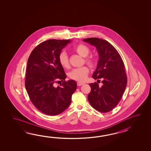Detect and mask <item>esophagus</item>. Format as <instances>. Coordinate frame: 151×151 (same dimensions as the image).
Wrapping results in <instances>:
<instances>
[{"instance_id":"34e87169","label":"esophagus","mask_w":151,"mask_h":151,"mask_svg":"<svg viewBox=\"0 0 151 151\" xmlns=\"http://www.w3.org/2000/svg\"><path fill=\"white\" fill-rule=\"evenodd\" d=\"M83 85V83H80V82H78L77 83V85L78 86H81V85Z\"/></svg>"}]
</instances>
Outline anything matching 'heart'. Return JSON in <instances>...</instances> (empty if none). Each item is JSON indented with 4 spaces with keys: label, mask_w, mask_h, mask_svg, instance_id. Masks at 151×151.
Listing matches in <instances>:
<instances>
[{
    "label": "heart",
    "mask_w": 151,
    "mask_h": 151,
    "mask_svg": "<svg viewBox=\"0 0 151 151\" xmlns=\"http://www.w3.org/2000/svg\"><path fill=\"white\" fill-rule=\"evenodd\" d=\"M74 51L81 56L83 57H86L90 53V49L86 45L80 44L74 47ZM58 60L62 67L65 68H68L70 67L68 57L65 52H61L59 54L58 57ZM85 61L90 66H93L95 63L94 58L91 57H87L85 59ZM89 71V68L87 66L76 68L73 69L68 73V77L73 80H76L79 82H83L86 80Z\"/></svg>",
    "instance_id": "heart-1"
}]
</instances>
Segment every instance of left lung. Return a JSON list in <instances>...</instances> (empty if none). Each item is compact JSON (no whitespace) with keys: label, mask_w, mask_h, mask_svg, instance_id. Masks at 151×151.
<instances>
[{"label":"left lung","mask_w":151,"mask_h":151,"mask_svg":"<svg viewBox=\"0 0 151 151\" xmlns=\"http://www.w3.org/2000/svg\"><path fill=\"white\" fill-rule=\"evenodd\" d=\"M96 47L99 59L92 78L103 79V85L90 83L88 95L91 105L96 111L106 113L112 110L122 98L127 83L125 65L118 52L109 42L97 38L84 39Z\"/></svg>","instance_id":"left-lung-1"}]
</instances>
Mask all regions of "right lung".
Listing matches in <instances>:
<instances>
[{
  "label": "right lung",
  "mask_w": 151,
  "mask_h": 151,
  "mask_svg": "<svg viewBox=\"0 0 151 151\" xmlns=\"http://www.w3.org/2000/svg\"><path fill=\"white\" fill-rule=\"evenodd\" d=\"M70 42L57 39L43 42L33 49L27 61L26 90L32 104L47 115L56 116L67 109L77 89L74 80H65L66 75L58 60L61 50ZM60 81L61 86L55 87Z\"/></svg>",
  "instance_id": "add662e5"
}]
</instances>
